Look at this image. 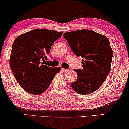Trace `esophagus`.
<instances>
[{
    "label": "esophagus",
    "mask_w": 129,
    "mask_h": 129,
    "mask_svg": "<svg viewBox=\"0 0 129 129\" xmlns=\"http://www.w3.org/2000/svg\"><path fill=\"white\" fill-rule=\"evenodd\" d=\"M61 70H62V71L64 72H67L68 71V69H63V68H61Z\"/></svg>",
    "instance_id": "1"
}]
</instances>
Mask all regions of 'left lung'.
<instances>
[{
    "mask_svg": "<svg viewBox=\"0 0 129 129\" xmlns=\"http://www.w3.org/2000/svg\"><path fill=\"white\" fill-rule=\"evenodd\" d=\"M63 36L72 51L83 58L82 69H75L78 79L71 83L73 89L81 95L97 90L109 74L113 50L106 37L89 29L65 33Z\"/></svg>",
    "mask_w": 129,
    "mask_h": 129,
    "instance_id": "8db88e82",
    "label": "left lung"
}]
</instances>
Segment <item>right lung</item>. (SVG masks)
<instances>
[{"instance_id":"add662e5","label":"right lung","mask_w":129,"mask_h":129,"mask_svg":"<svg viewBox=\"0 0 129 129\" xmlns=\"http://www.w3.org/2000/svg\"><path fill=\"white\" fill-rule=\"evenodd\" d=\"M63 32L36 29L21 35L12 46L10 66L16 81L28 93L40 95L47 90L60 68L44 65L51 47Z\"/></svg>"}]
</instances>
